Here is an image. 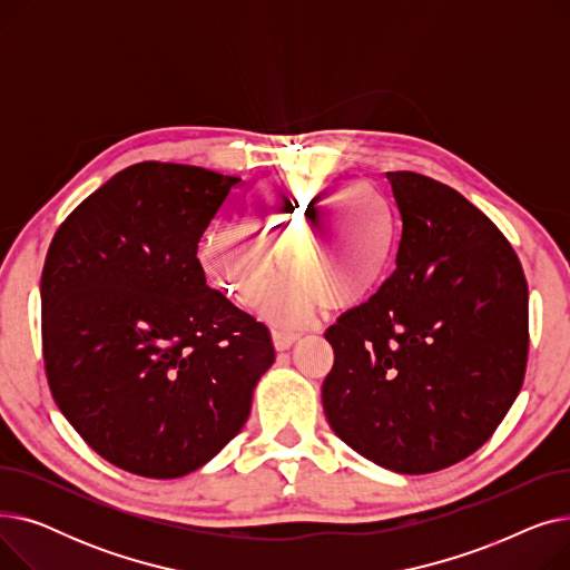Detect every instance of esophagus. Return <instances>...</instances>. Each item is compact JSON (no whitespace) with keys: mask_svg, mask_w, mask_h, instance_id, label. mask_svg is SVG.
I'll use <instances>...</instances> for the list:
<instances>
[{"mask_svg":"<svg viewBox=\"0 0 570 570\" xmlns=\"http://www.w3.org/2000/svg\"><path fill=\"white\" fill-rule=\"evenodd\" d=\"M297 340H301V335L284 333V331H273V344H275L277 351H288Z\"/></svg>","mask_w":570,"mask_h":570,"instance_id":"34e87169","label":"esophagus"}]
</instances>
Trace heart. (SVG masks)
<instances>
[{
    "mask_svg": "<svg viewBox=\"0 0 570 570\" xmlns=\"http://www.w3.org/2000/svg\"><path fill=\"white\" fill-rule=\"evenodd\" d=\"M331 218L345 237L343 265L327 266L315 235ZM397 249L395 209L379 189L348 179H275L245 207V226H217L198 252L207 279L239 305H254L274 276L275 257L292 277L261 301L275 325H301L318 305L346 312L381 291Z\"/></svg>",
    "mask_w": 570,
    "mask_h": 570,
    "instance_id": "b5f03b06",
    "label": "heart"
}]
</instances>
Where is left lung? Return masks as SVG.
Here are the masks:
<instances>
[{
  "label": "left lung",
  "instance_id": "1",
  "mask_svg": "<svg viewBox=\"0 0 570 570\" xmlns=\"http://www.w3.org/2000/svg\"><path fill=\"white\" fill-rule=\"evenodd\" d=\"M385 177L402 217L397 269L325 331L335 365L321 400L355 453L432 473L475 453L513 406L529 291L513 247L462 194L411 170Z\"/></svg>",
  "mask_w": 570,
  "mask_h": 570
}]
</instances>
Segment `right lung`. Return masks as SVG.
<instances>
[{
	"label": "right lung",
	"mask_w": 570,
	"mask_h": 570,
	"mask_svg": "<svg viewBox=\"0 0 570 570\" xmlns=\"http://www.w3.org/2000/svg\"><path fill=\"white\" fill-rule=\"evenodd\" d=\"M239 177L142 161L57 228L41 275L50 393L85 443L145 478L200 469L243 430L269 331L205 282L198 243Z\"/></svg>",
	"instance_id": "1"
}]
</instances>
